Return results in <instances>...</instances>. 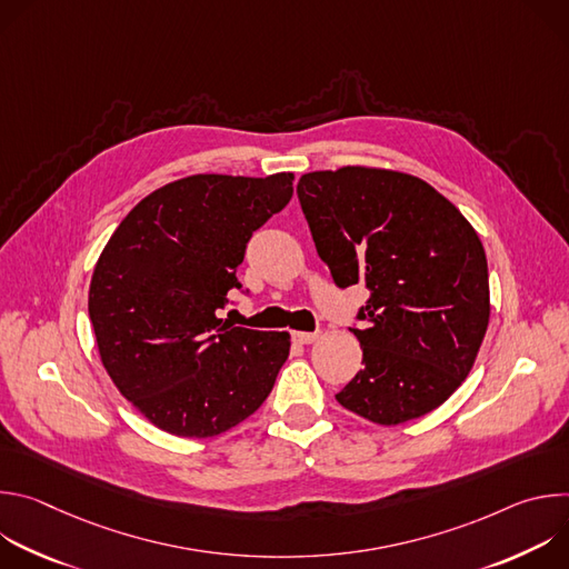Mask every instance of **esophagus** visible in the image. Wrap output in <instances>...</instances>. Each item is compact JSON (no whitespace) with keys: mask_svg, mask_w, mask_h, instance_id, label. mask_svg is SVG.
Listing matches in <instances>:
<instances>
[{"mask_svg":"<svg viewBox=\"0 0 569 569\" xmlns=\"http://www.w3.org/2000/svg\"><path fill=\"white\" fill-rule=\"evenodd\" d=\"M292 338H295V342H299V345H312V342L319 338V331H315V333H308V331H295V333H292Z\"/></svg>","mask_w":569,"mask_h":569,"instance_id":"34e87169","label":"esophagus"}]
</instances>
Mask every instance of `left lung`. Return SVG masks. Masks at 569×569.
<instances>
[{
  "label": "left lung",
  "mask_w": 569,
  "mask_h": 569,
  "mask_svg": "<svg viewBox=\"0 0 569 569\" xmlns=\"http://www.w3.org/2000/svg\"><path fill=\"white\" fill-rule=\"evenodd\" d=\"M297 196L333 281L371 290L358 315L365 327L351 329L365 367L338 402L378 426L437 410L470 373L489 329L477 231L428 182L389 169L312 171Z\"/></svg>",
  "instance_id": "left-lung-1"
}]
</instances>
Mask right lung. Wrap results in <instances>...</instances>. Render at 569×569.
Here are the masks:
<instances>
[{
    "instance_id": "1",
    "label": "right lung",
    "mask_w": 569,
    "mask_h": 569,
    "mask_svg": "<svg viewBox=\"0 0 569 569\" xmlns=\"http://www.w3.org/2000/svg\"><path fill=\"white\" fill-rule=\"evenodd\" d=\"M292 173H200L159 187L114 229L90 319L114 387L159 430L209 439L252 417L290 353L288 331L218 317L252 233L292 198Z\"/></svg>"
}]
</instances>
